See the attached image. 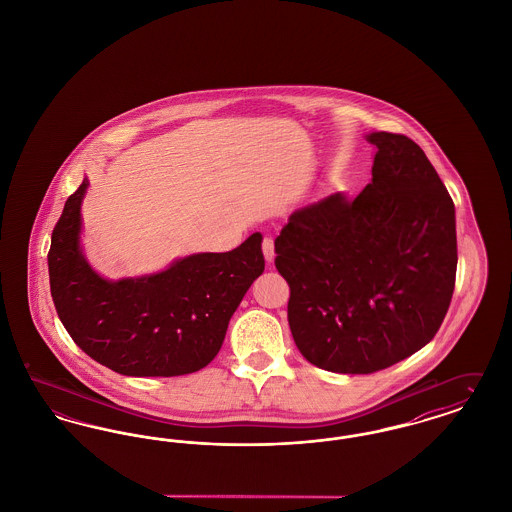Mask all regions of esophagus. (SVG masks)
I'll return each instance as SVG.
<instances>
[{
	"label": "esophagus",
	"mask_w": 512,
	"mask_h": 512,
	"mask_svg": "<svg viewBox=\"0 0 512 512\" xmlns=\"http://www.w3.org/2000/svg\"><path fill=\"white\" fill-rule=\"evenodd\" d=\"M261 247H263V253H265V259H267V263H272V261H274V242H272V238L265 236V238H263V244H261Z\"/></svg>",
	"instance_id": "1"
}]
</instances>
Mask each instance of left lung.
Masks as SVG:
<instances>
[{
  "instance_id": "1",
  "label": "left lung",
  "mask_w": 512,
  "mask_h": 512,
  "mask_svg": "<svg viewBox=\"0 0 512 512\" xmlns=\"http://www.w3.org/2000/svg\"><path fill=\"white\" fill-rule=\"evenodd\" d=\"M372 182L295 211L274 240L301 355L372 374L422 349L447 315L457 276L455 205L411 138L374 132Z\"/></svg>"
}]
</instances>
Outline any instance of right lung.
<instances>
[{
	"label": "right lung",
	"mask_w": 512,
	"mask_h": 512,
	"mask_svg": "<svg viewBox=\"0 0 512 512\" xmlns=\"http://www.w3.org/2000/svg\"><path fill=\"white\" fill-rule=\"evenodd\" d=\"M88 180L69 195L48 253L55 311L74 343L124 376H180L209 365L230 317L265 270L255 232L226 253H197L159 274L109 282L86 263L80 203Z\"/></svg>",
	"instance_id": "1"
}]
</instances>
